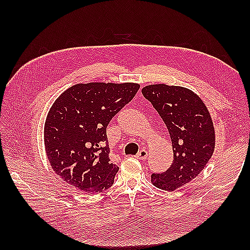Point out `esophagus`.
I'll return each instance as SVG.
<instances>
[{"instance_id":"1","label":"esophagus","mask_w":250,"mask_h":250,"mask_svg":"<svg viewBox=\"0 0 250 250\" xmlns=\"http://www.w3.org/2000/svg\"><path fill=\"white\" fill-rule=\"evenodd\" d=\"M147 157H148V152L145 149L140 150L139 152H137V155H136V158L140 159V160H146Z\"/></svg>"}]
</instances>
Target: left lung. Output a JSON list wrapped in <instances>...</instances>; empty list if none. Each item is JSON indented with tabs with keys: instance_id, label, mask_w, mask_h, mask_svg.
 Masks as SVG:
<instances>
[{
	"instance_id": "8db88e82",
	"label": "left lung",
	"mask_w": 250,
	"mask_h": 250,
	"mask_svg": "<svg viewBox=\"0 0 250 250\" xmlns=\"http://www.w3.org/2000/svg\"><path fill=\"white\" fill-rule=\"evenodd\" d=\"M142 93L166 124L173 147V163L167 172L151 175L155 187L174 191L203 171L215 150V128L208 108L186 87L148 84Z\"/></svg>"
}]
</instances>
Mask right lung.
<instances>
[{
  "label": "right lung",
  "instance_id": "right-lung-1",
  "mask_svg": "<svg viewBox=\"0 0 250 250\" xmlns=\"http://www.w3.org/2000/svg\"><path fill=\"white\" fill-rule=\"evenodd\" d=\"M139 89L135 83H77L57 98L46 117L44 144L65 183L90 194L114 184L119 167L110 162L106 126Z\"/></svg>",
  "mask_w": 250,
  "mask_h": 250
}]
</instances>
